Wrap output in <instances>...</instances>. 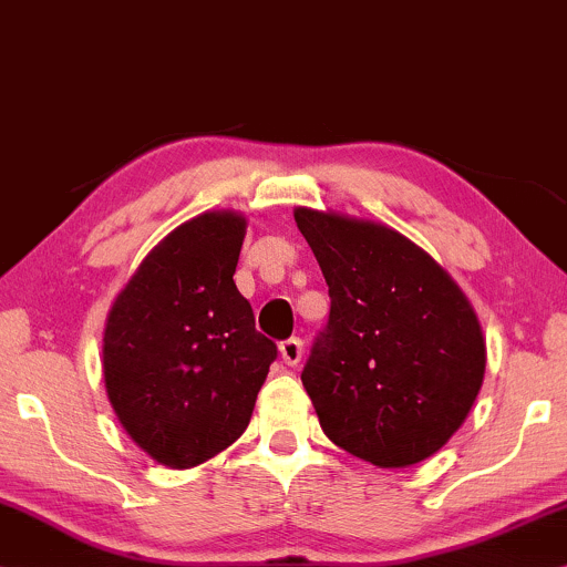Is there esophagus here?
<instances>
[{"label": "esophagus", "mask_w": 567, "mask_h": 567, "mask_svg": "<svg viewBox=\"0 0 567 567\" xmlns=\"http://www.w3.org/2000/svg\"><path fill=\"white\" fill-rule=\"evenodd\" d=\"M279 355L288 367H298L300 358H303V340L300 337H290V340L279 342Z\"/></svg>", "instance_id": "34e87169"}]
</instances>
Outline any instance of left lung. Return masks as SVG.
Instances as JSON below:
<instances>
[{"instance_id":"1","label":"left lung","mask_w":567,"mask_h":567,"mask_svg":"<svg viewBox=\"0 0 567 567\" xmlns=\"http://www.w3.org/2000/svg\"><path fill=\"white\" fill-rule=\"evenodd\" d=\"M296 221L329 288V319L300 374L321 429L379 468L434 455L484 382L474 308L390 227L311 209H296Z\"/></svg>"}]
</instances>
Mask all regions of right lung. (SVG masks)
<instances>
[{
	"instance_id": "add662e5",
	"label": "right lung",
	"mask_w": 567,
	"mask_h": 567,
	"mask_svg": "<svg viewBox=\"0 0 567 567\" xmlns=\"http://www.w3.org/2000/svg\"><path fill=\"white\" fill-rule=\"evenodd\" d=\"M246 219L209 212L172 230L114 300L104 379L120 424L169 468L246 432L277 346L235 288Z\"/></svg>"
}]
</instances>
